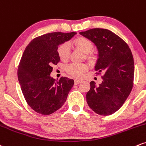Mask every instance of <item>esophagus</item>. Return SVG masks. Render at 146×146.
Wrapping results in <instances>:
<instances>
[{
	"mask_svg": "<svg viewBox=\"0 0 146 146\" xmlns=\"http://www.w3.org/2000/svg\"><path fill=\"white\" fill-rule=\"evenodd\" d=\"M82 82L81 80H74V84L75 85H78V84Z\"/></svg>",
	"mask_w": 146,
	"mask_h": 146,
	"instance_id": "obj_1",
	"label": "esophagus"
}]
</instances>
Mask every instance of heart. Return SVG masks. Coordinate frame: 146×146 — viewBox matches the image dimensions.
Here are the masks:
<instances>
[{
  "label": "heart",
  "instance_id": "heart-1",
  "mask_svg": "<svg viewBox=\"0 0 146 146\" xmlns=\"http://www.w3.org/2000/svg\"><path fill=\"white\" fill-rule=\"evenodd\" d=\"M73 45L77 49L85 53L87 59L93 60L94 54L92 52L94 48V44L90 39L83 36H79L74 39L72 42ZM58 55L60 59L63 61H66L69 59L70 54V46L68 43H63L59 45L57 49ZM88 70V66L85 64H70L66 68V71L69 74L76 78H80Z\"/></svg>",
  "mask_w": 146,
  "mask_h": 146
}]
</instances>
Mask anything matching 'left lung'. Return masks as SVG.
<instances>
[{
  "label": "left lung",
  "mask_w": 146,
  "mask_h": 146,
  "mask_svg": "<svg viewBox=\"0 0 146 146\" xmlns=\"http://www.w3.org/2000/svg\"><path fill=\"white\" fill-rule=\"evenodd\" d=\"M97 46L98 59L95 66L102 83L90 82L86 99L89 107L100 115H109L120 109L131 94L134 80V59L128 44L121 37L104 29L80 33Z\"/></svg>",
  "instance_id": "obj_1"
}]
</instances>
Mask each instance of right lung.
Returning <instances> with one entry per match:
<instances>
[{"mask_svg":"<svg viewBox=\"0 0 146 146\" xmlns=\"http://www.w3.org/2000/svg\"><path fill=\"white\" fill-rule=\"evenodd\" d=\"M76 33H50L35 37L26 47L18 68V78L27 104L39 114L48 115L66 102L74 81L61 77L56 82L50 76L52 66L59 62V44Z\"/></svg>","mask_w":146,"mask_h":146,"instance_id":"obj_1","label":"right lung"}]
</instances>
